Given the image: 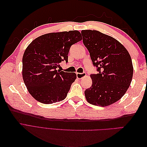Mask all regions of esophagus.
Segmentation results:
<instances>
[{
    "instance_id": "obj_1",
    "label": "esophagus",
    "mask_w": 147,
    "mask_h": 147,
    "mask_svg": "<svg viewBox=\"0 0 147 147\" xmlns=\"http://www.w3.org/2000/svg\"><path fill=\"white\" fill-rule=\"evenodd\" d=\"M85 76H86V73L85 72H83V73H77V77L78 79H82Z\"/></svg>"
}]
</instances>
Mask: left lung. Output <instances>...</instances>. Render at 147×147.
I'll return each mask as SVG.
<instances>
[{
  "label": "left lung",
  "mask_w": 147,
  "mask_h": 147,
  "mask_svg": "<svg viewBox=\"0 0 147 147\" xmlns=\"http://www.w3.org/2000/svg\"><path fill=\"white\" fill-rule=\"evenodd\" d=\"M83 42L90 54L97 74H91L92 85L84 91L86 100L106 107L119 100L129 87L133 76L131 57L117 40L95 30H82Z\"/></svg>",
  "instance_id": "obj_1"
}]
</instances>
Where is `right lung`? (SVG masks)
<instances>
[{"mask_svg":"<svg viewBox=\"0 0 147 147\" xmlns=\"http://www.w3.org/2000/svg\"><path fill=\"white\" fill-rule=\"evenodd\" d=\"M82 40L79 31H64L42 35L28 45L23 57L22 74L35 100L50 104L65 98L77 75L57 68L62 61L67 63L70 47Z\"/></svg>","mask_w":147,"mask_h":147,"instance_id":"1","label":"right lung"}]
</instances>
